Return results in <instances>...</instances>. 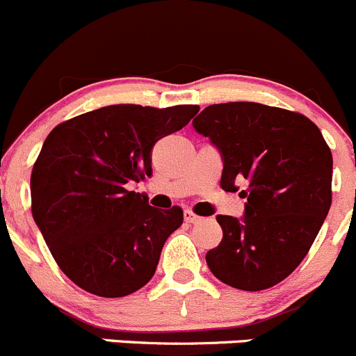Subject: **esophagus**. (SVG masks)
Instances as JSON below:
<instances>
[{
	"instance_id": "obj_1",
	"label": "esophagus",
	"mask_w": 356,
	"mask_h": 356,
	"mask_svg": "<svg viewBox=\"0 0 356 356\" xmlns=\"http://www.w3.org/2000/svg\"><path fill=\"white\" fill-rule=\"evenodd\" d=\"M183 216H185V221H186V223H190V225L199 223V221H202V218L197 216V214L193 213V211H190V209H186L185 213H183Z\"/></svg>"
}]
</instances>
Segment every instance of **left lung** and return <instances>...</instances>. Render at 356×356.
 Wrapping results in <instances>:
<instances>
[{"instance_id":"1","label":"left lung","mask_w":356,"mask_h":356,"mask_svg":"<svg viewBox=\"0 0 356 356\" xmlns=\"http://www.w3.org/2000/svg\"><path fill=\"white\" fill-rule=\"evenodd\" d=\"M193 128L218 147L221 188L245 197L242 220L218 214L220 245L207 251L213 275L241 291H263L305 259L332 202V154L298 112L254 102L214 104Z\"/></svg>"}]
</instances>
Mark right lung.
I'll return each instance as SVG.
<instances>
[{
  "instance_id": "right-lung-1",
  "label": "right lung",
  "mask_w": 356,
  "mask_h": 356,
  "mask_svg": "<svg viewBox=\"0 0 356 356\" xmlns=\"http://www.w3.org/2000/svg\"><path fill=\"white\" fill-rule=\"evenodd\" d=\"M197 112L199 105H108L47 136L31 175V209L60 270L81 289L122 298L154 277L183 211H159L129 186L152 177L157 140Z\"/></svg>"
}]
</instances>
